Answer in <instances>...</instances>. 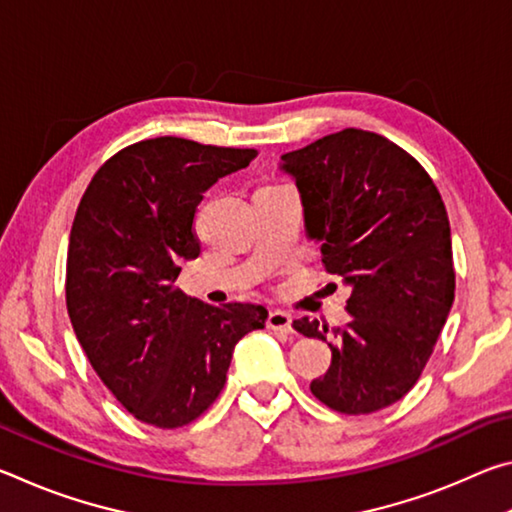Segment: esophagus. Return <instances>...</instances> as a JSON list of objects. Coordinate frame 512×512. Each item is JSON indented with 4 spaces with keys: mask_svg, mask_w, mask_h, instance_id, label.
I'll use <instances>...</instances> for the list:
<instances>
[{
    "mask_svg": "<svg viewBox=\"0 0 512 512\" xmlns=\"http://www.w3.org/2000/svg\"><path fill=\"white\" fill-rule=\"evenodd\" d=\"M266 325H268V329H273V332H282V334L293 332L291 316L287 314V311H280V309H275V311H271V314H268Z\"/></svg>",
    "mask_w": 512,
    "mask_h": 512,
    "instance_id": "34e87169",
    "label": "esophagus"
}]
</instances>
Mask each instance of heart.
<instances>
[{"mask_svg":"<svg viewBox=\"0 0 512 512\" xmlns=\"http://www.w3.org/2000/svg\"><path fill=\"white\" fill-rule=\"evenodd\" d=\"M273 187H275V185H273Z\"/></svg>","mask_w":512,"mask_h":512,"instance_id":"b5f03b06","label":"heart"}]
</instances>
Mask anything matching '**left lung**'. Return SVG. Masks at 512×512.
Returning a JSON list of instances; mask_svg holds the SVG:
<instances>
[{"mask_svg": "<svg viewBox=\"0 0 512 512\" xmlns=\"http://www.w3.org/2000/svg\"><path fill=\"white\" fill-rule=\"evenodd\" d=\"M296 178L327 273L350 284L348 323L332 329V366L311 393L332 411L368 415L411 391L454 302L452 232L422 164L384 135L345 128L282 155ZM309 339L327 325L293 320Z\"/></svg>", "mask_w": 512, "mask_h": 512, "instance_id": "obj_1", "label": "left lung"}]
</instances>
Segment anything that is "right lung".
Segmentation results:
<instances>
[{
	"label": "right lung",
	"mask_w": 512,
	"mask_h": 512,
	"mask_svg": "<svg viewBox=\"0 0 512 512\" xmlns=\"http://www.w3.org/2000/svg\"><path fill=\"white\" fill-rule=\"evenodd\" d=\"M257 158L255 149L153 137L112 155L76 210L65 300L83 352L124 409L178 429L223 391L232 350L262 329V305L214 307L176 287L201 255L194 230L203 192Z\"/></svg>",
	"instance_id": "obj_1"
}]
</instances>
